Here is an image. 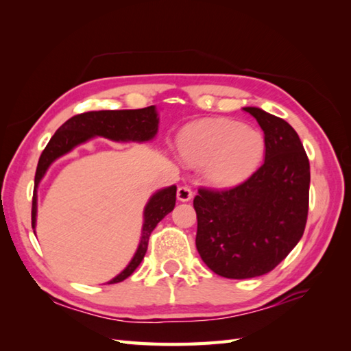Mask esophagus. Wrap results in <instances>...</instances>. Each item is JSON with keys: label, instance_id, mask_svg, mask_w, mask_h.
<instances>
[{"label": "esophagus", "instance_id": "34e87169", "mask_svg": "<svg viewBox=\"0 0 351 351\" xmlns=\"http://www.w3.org/2000/svg\"><path fill=\"white\" fill-rule=\"evenodd\" d=\"M176 196H178V200H181V202H189V200L193 197V191L190 187H187V185H181L176 191Z\"/></svg>", "mask_w": 351, "mask_h": 351}]
</instances>
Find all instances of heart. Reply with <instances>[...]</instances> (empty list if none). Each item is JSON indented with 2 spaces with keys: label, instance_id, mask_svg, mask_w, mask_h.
<instances>
[{
  "label": "heart",
  "instance_id": "b5f03b06",
  "mask_svg": "<svg viewBox=\"0 0 351 351\" xmlns=\"http://www.w3.org/2000/svg\"><path fill=\"white\" fill-rule=\"evenodd\" d=\"M180 147L184 158L193 166H205L208 181L230 185L245 180L259 167L265 140L250 126L228 119H211L184 130Z\"/></svg>",
  "mask_w": 351,
  "mask_h": 351
}]
</instances>
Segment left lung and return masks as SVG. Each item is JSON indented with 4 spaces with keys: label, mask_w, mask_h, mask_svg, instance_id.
<instances>
[{
    "label": "left lung",
    "mask_w": 351,
    "mask_h": 351,
    "mask_svg": "<svg viewBox=\"0 0 351 351\" xmlns=\"http://www.w3.org/2000/svg\"><path fill=\"white\" fill-rule=\"evenodd\" d=\"M243 110L264 131V162L240 185L199 189L193 200L199 255L228 279L256 278L279 265L300 241L309 208V160L293 126L256 107Z\"/></svg>",
    "instance_id": "obj_1"
}]
</instances>
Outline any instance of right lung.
<instances>
[{"mask_svg":"<svg viewBox=\"0 0 351 351\" xmlns=\"http://www.w3.org/2000/svg\"><path fill=\"white\" fill-rule=\"evenodd\" d=\"M158 114L155 106L138 108V110H102V111H87L83 114H77L66 121L60 128L51 137L49 143L43 149V152L37 162L34 176V191H33V206H32V226L36 228L37 214V185L47 173L48 167L57 158L71 152L73 147L86 143L92 137H104L113 141H149L155 137L158 131ZM176 202V187L158 190L149 199L143 213V228H141L140 244L136 255L125 270L117 274L114 279L107 283L122 282L134 273V270L143 261L149 237H151L155 226L173 210Z\"/></svg>","mask_w":351,"mask_h":351,"instance_id":"1","label":"right lung"}]
</instances>
